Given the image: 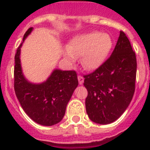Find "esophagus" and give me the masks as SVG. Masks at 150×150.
<instances>
[{"label":"esophagus","instance_id":"34e87169","mask_svg":"<svg viewBox=\"0 0 150 150\" xmlns=\"http://www.w3.org/2000/svg\"><path fill=\"white\" fill-rule=\"evenodd\" d=\"M78 80H79V82L80 85L83 84V82H84V78L81 76V75H79L78 76Z\"/></svg>","mask_w":150,"mask_h":150}]
</instances>
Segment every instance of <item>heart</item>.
Returning a JSON list of instances; mask_svg holds the SVG:
<instances>
[{"mask_svg": "<svg viewBox=\"0 0 150 150\" xmlns=\"http://www.w3.org/2000/svg\"><path fill=\"white\" fill-rule=\"evenodd\" d=\"M113 39L108 33L89 32L73 37L67 46L64 57L70 63L80 57L84 69L95 71L107 61L113 48Z\"/></svg>", "mask_w": 150, "mask_h": 150, "instance_id": "heart-1", "label": "heart"}]
</instances>
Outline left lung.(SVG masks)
I'll use <instances>...</instances> for the list:
<instances>
[{"label": "left lung", "mask_w": 150, "mask_h": 150, "mask_svg": "<svg viewBox=\"0 0 150 150\" xmlns=\"http://www.w3.org/2000/svg\"><path fill=\"white\" fill-rule=\"evenodd\" d=\"M136 68L135 52L121 31L110 57L95 71L84 75L86 110L92 121L110 124L125 111L135 93Z\"/></svg>", "instance_id": "obj_1"}]
</instances>
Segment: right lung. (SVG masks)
<instances>
[{"mask_svg":"<svg viewBox=\"0 0 150 150\" xmlns=\"http://www.w3.org/2000/svg\"><path fill=\"white\" fill-rule=\"evenodd\" d=\"M33 28L25 33L23 41L15 56L14 87L22 109L36 123L51 126L59 123L65 114L66 107L79 85L75 71L54 69L47 79L41 83H33L22 72L20 60L21 47Z\"/></svg>","mask_w":150,"mask_h":150,"instance_id":"add662e5","label":"right lung"}]
</instances>
